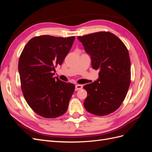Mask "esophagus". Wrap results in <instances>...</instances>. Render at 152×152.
<instances>
[{
	"label": "esophagus",
	"mask_w": 152,
	"mask_h": 152,
	"mask_svg": "<svg viewBox=\"0 0 152 152\" xmlns=\"http://www.w3.org/2000/svg\"><path fill=\"white\" fill-rule=\"evenodd\" d=\"M82 87H83V86L82 85H80V84H77L75 86V91H78V90H80L82 89Z\"/></svg>",
	"instance_id": "obj_1"
}]
</instances>
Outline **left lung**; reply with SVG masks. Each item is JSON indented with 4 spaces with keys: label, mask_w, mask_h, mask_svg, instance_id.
Returning a JSON list of instances; mask_svg holds the SVG:
<instances>
[{
    "label": "left lung",
    "mask_w": 152,
    "mask_h": 152,
    "mask_svg": "<svg viewBox=\"0 0 152 152\" xmlns=\"http://www.w3.org/2000/svg\"><path fill=\"white\" fill-rule=\"evenodd\" d=\"M99 69V79L84 86L87 92L84 106L95 115L104 116L121 107L131 84V61L122 41L109 31H99L77 37Z\"/></svg>",
    "instance_id": "obj_1"
}]
</instances>
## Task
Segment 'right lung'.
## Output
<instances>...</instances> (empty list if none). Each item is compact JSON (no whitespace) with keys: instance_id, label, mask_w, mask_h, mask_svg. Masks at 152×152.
Returning <instances> with one entry per match:
<instances>
[{"instance_id":"obj_1","label":"right lung","mask_w":152,"mask_h":152,"mask_svg":"<svg viewBox=\"0 0 152 152\" xmlns=\"http://www.w3.org/2000/svg\"><path fill=\"white\" fill-rule=\"evenodd\" d=\"M75 37L40 35L31 39L18 62L21 88L26 102L39 115L56 118L65 113L75 85L53 77L72 46Z\"/></svg>"}]
</instances>
